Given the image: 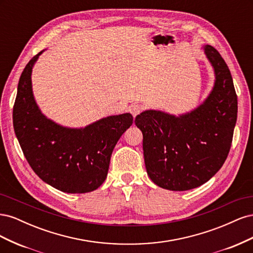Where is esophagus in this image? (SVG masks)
I'll return each mask as SVG.
<instances>
[{
	"label": "esophagus",
	"instance_id": "obj_1",
	"mask_svg": "<svg viewBox=\"0 0 253 253\" xmlns=\"http://www.w3.org/2000/svg\"><path fill=\"white\" fill-rule=\"evenodd\" d=\"M143 108L142 105L140 104H132L131 106H129V112H131V114L133 115V117H136L137 115H139L141 112H142Z\"/></svg>",
	"mask_w": 253,
	"mask_h": 253
}]
</instances>
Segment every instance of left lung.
I'll return each mask as SVG.
<instances>
[{"mask_svg":"<svg viewBox=\"0 0 253 253\" xmlns=\"http://www.w3.org/2000/svg\"><path fill=\"white\" fill-rule=\"evenodd\" d=\"M204 49L215 73L213 89L204 103L178 117L149 110L135 118L143 135L148 175L167 190L202 186L223 167L231 148L237 117L232 76L215 48L206 45Z\"/></svg>","mask_w":253,"mask_h":253,"instance_id":"1","label":"left lung"}]
</instances>
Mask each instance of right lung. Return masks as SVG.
<instances>
[{
  "mask_svg": "<svg viewBox=\"0 0 253 253\" xmlns=\"http://www.w3.org/2000/svg\"><path fill=\"white\" fill-rule=\"evenodd\" d=\"M40 51L25 66L12 111L13 128L35 173L65 193H87L106 178L112 152L126 128L131 114L102 118L84 128L61 126L38 108L32 88V71Z\"/></svg>",
  "mask_w": 253,
  "mask_h": 253,
  "instance_id": "1",
  "label": "right lung"
}]
</instances>
